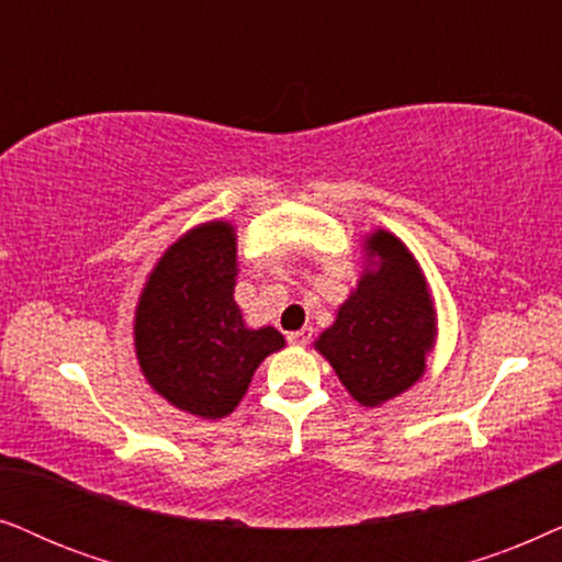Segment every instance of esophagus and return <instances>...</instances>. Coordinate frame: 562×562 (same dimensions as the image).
Returning <instances> with one entry per match:
<instances>
[{
  "instance_id": "34e87169",
  "label": "esophagus",
  "mask_w": 562,
  "mask_h": 562,
  "mask_svg": "<svg viewBox=\"0 0 562 562\" xmlns=\"http://www.w3.org/2000/svg\"><path fill=\"white\" fill-rule=\"evenodd\" d=\"M311 339H313V328L311 326L301 328V331H290L288 334V341L295 344V347H305V344H311Z\"/></svg>"
}]
</instances>
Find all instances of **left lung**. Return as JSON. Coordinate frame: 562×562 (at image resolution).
I'll list each match as a JSON object with an SVG mask.
<instances>
[{"mask_svg": "<svg viewBox=\"0 0 562 562\" xmlns=\"http://www.w3.org/2000/svg\"><path fill=\"white\" fill-rule=\"evenodd\" d=\"M368 251L380 257L378 272L362 274L316 349L362 406H380L424 375L437 321L422 269L406 246L378 231Z\"/></svg>", "mask_w": 562, "mask_h": 562, "instance_id": "1", "label": "left lung"}]
</instances>
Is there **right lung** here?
I'll use <instances>...</instances> for the list:
<instances>
[{"instance_id":"right-lung-1","label":"right lung","mask_w":562,"mask_h":562,"mask_svg":"<svg viewBox=\"0 0 562 562\" xmlns=\"http://www.w3.org/2000/svg\"><path fill=\"white\" fill-rule=\"evenodd\" d=\"M234 277V228L205 223L164 254L136 311L140 370L156 393L194 416L231 414L261 359L285 347L272 326H244Z\"/></svg>"}]
</instances>
